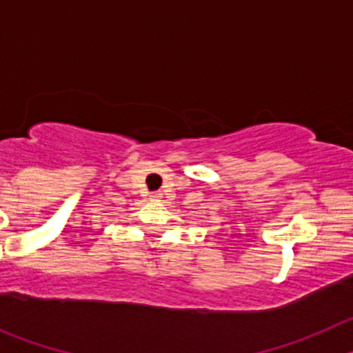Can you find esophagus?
Listing matches in <instances>:
<instances>
[{
    "label": "esophagus",
    "instance_id": "obj_1",
    "mask_svg": "<svg viewBox=\"0 0 353 353\" xmlns=\"http://www.w3.org/2000/svg\"><path fill=\"white\" fill-rule=\"evenodd\" d=\"M162 198V193L160 191H155V193H150V199H160Z\"/></svg>",
    "mask_w": 353,
    "mask_h": 353
}]
</instances>
